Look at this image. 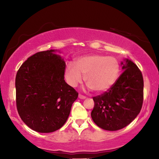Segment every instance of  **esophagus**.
<instances>
[{
  "label": "esophagus",
  "instance_id": "1",
  "mask_svg": "<svg viewBox=\"0 0 159 159\" xmlns=\"http://www.w3.org/2000/svg\"><path fill=\"white\" fill-rule=\"evenodd\" d=\"M79 98H80V99H85V98H86V96H83V95H82V94L79 93Z\"/></svg>",
  "mask_w": 159,
  "mask_h": 159
}]
</instances>
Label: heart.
I'll list each match as a JSON object with an SVG mask.
<instances>
[{
  "mask_svg": "<svg viewBox=\"0 0 159 159\" xmlns=\"http://www.w3.org/2000/svg\"><path fill=\"white\" fill-rule=\"evenodd\" d=\"M120 71L118 61L113 57L103 55H87L78 59L76 66L69 63L65 76L67 82L76 87L82 81L83 76L86 85L96 93L109 90L117 79Z\"/></svg>",
  "mask_w": 159,
  "mask_h": 159,
  "instance_id": "b5f03b06",
  "label": "heart"
}]
</instances>
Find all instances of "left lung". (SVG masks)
<instances>
[{"label": "left lung", "instance_id": "left-lung-1", "mask_svg": "<svg viewBox=\"0 0 159 159\" xmlns=\"http://www.w3.org/2000/svg\"><path fill=\"white\" fill-rule=\"evenodd\" d=\"M124 70L114 85L100 95L93 97L91 113L98 126L117 130L132 122L141 109L143 101V79L141 70L130 60L121 63Z\"/></svg>", "mask_w": 159, "mask_h": 159}]
</instances>
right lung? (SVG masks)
Here are the masks:
<instances>
[{"mask_svg": "<svg viewBox=\"0 0 159 159\" xmlns=\"http://www.w3.org/2000/svg\"><path fill=\"white\" fill-rule=\"evenodd\" d=\"M54 52L41 51L29 57L16 76L19 116L39 133H52L61 128L79 95L66 83V63Z\"/></svg>", "mask_w": 159, "mask_h": 159, "instance_id": "right-lung-1", "label": "right lung"}]
</instances>
